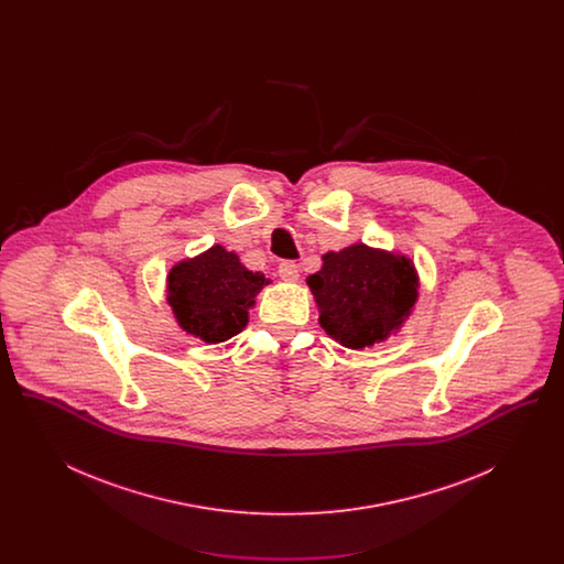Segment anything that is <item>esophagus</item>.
<instances>
[{
    "label": "esophagus",
    "mask_w": 564,
    "mask_h": 564,
    "mask_svg": "<svg viewBox=\"0 0 564 564\" xmlns=\"http://www.w3.org/2000/svg\"><path fill=\"white\" fill-rule=\"evenodd\" d=\"M279 276H281L283 281H297V276H300L297 264L292 262V260H283V262L279 264Z\"/></svg>",
    "instance_id": "obj_1"
}]
</instances>
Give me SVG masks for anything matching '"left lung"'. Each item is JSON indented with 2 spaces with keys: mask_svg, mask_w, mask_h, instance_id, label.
Listing matches in <instances>:
<instances>
[{
  "mask_svg": "<svg viewBox=\"0 0 564 564\" xmlns=\"http://www.w3.org/2000/svg\"><path fill=\"white\" fill-rule=\"evenodd\" d=\"M319 306L323 329L350 349L384 340L416 302V274L403 256L361 242L323 256L322 270L306 279Z\"/></svg>",
  "mask_w": 564,
  "mask_h": 564,
  "instance_id": "1",
  "label": "left lung"
}]
</instances>
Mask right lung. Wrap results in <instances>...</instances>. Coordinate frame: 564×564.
Segmentation results:
<instances>
[{
  "label": "right lung",
  "mask_w": 564,
  "mask_h": 564,
  "mask_svg": "<svg viewBox=\"0 0 564 564\" xmlns=\"http://www.w3.org/2000/svg\"><path fill=\"white\" fill-rule=\"evenodd\" d=\"M269 283L251 272L239 256L215 245L169 272V304L180 325L205 343H224L247 325V311Z\"/></svg>",
  "instance_id": "obj_1"
}]
</instances>
